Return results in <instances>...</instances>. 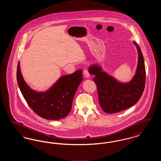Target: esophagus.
Returning a JSON list of instances; mask_svg holds the SVG:
<instances>
[{"label":"esophagus","instance_id":"obj_1","mask_svg":"<svg viewBox=\"0 0 161 161\" xmlns=\"http://www.w3.org/2000/svg\"><path fill=\"white\" fill-rule=\"evenodd\" d=\"M83 74H84V75L85 76V77H86V78H89V76H90L89 72V71H88L87 69H84V70H83Z\"/></svg>","mask_w":161,"mask_h":161}]
</instances>
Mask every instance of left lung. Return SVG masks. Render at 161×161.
Segmentation results:
<instances>
[{"mask_svg": "<svg viewBox=\"0 0 161 161\" xmlns=\"http://www.w3.org/2000/svg\"><path fill=\"white\" fill-rule=\"evenodd\" d=\"M138 62L135 75L130 82L123 83L106 72L97 64L89 68V72L94 75L93 81L97 87L99 103L107 114H114L135 105L141 98L145 87L146 68L141 50L136 42Z\"/></svg>", "mask_w": 161, "mask_h": 161, "instance_id": "1", "label": "left lung"}]
</instances>
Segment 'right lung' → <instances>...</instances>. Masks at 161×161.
I'll return each instance as SVG.
<instances>
[{
  "label": "right lung",
  "instance_id": "obj_1",
  "mask_svg": "<svg viewBox=\"0 0 161 161\" xmlns=\"http://www.w3.org/2000/svg\"><path fill=\"white\" fill-rule=\"evenodd\" d=\"M17 81L24 98L36 114L46 119L58 120L67 116L71 110L77 88L83 81L82 70L62 76L47 91L39 92L25 81L19 61Z\"/></svg>",
  "mask_w": 161,
  "mask_h": 161
}]
</instances>
